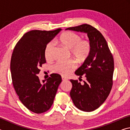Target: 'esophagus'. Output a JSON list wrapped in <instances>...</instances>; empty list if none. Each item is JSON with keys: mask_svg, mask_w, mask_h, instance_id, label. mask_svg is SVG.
<instances>
[{"mask_svg": "<svg viewBox=\"0 0 130 130\" xmlns=\"http://www.w3.org/2000/svg\"><path fill=\"white\" fill-rule=\"evenodd\" d=\"M62 79L63 81H65V80H68L67 78H66V77H63V76H62Z\"/></svg>", "mask_w": 130, "mask_h": 130, "instance_id": "obj_1", "label": "esophagus"}]
</instances>
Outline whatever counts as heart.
Returning <instances> with one entry per match:
<instances>
[{
  "mask_svg": "<svg viewBox=\"0 0 130 130\" xmlns=\"http://www.w3.org/2000/svg\"><path fill=\"white\" fill-rule=\"evenodd\" d=\"M59 41L64 46L70 49L72 56L79 61L86 60L91 52V45L90 42L87 39H82L80 35L74 32L68 31L63 32L60 37ZM53 46V43L52 42H50L46 46L45 49L46 58H50ZM76 63L73 60L67 61H59L54 65L53 70L61 75L67 76L76 69Z\"/></svg>",
  "mask_w": 130,
  "mask_h": 130,
  "instance_id": "obj_1",
  "label": "heart"
}]
</instances>
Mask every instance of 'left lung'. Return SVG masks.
I'll return each mask as SVG.
<instances>
[{"mask_svg": "<svg viewBox=\"0 0 130 130\" xmlns=\"http://www.w3.org/2000/svg\"><path fill=\"white\" fill-rule=\"evenodd\" d=\"M66 30L87 34L91 50L84 62L75 72L76 75L86 81L81 84L70 80L72 88L70 95L75 106L81 111L91 112L98 108L108 96L113 84L114 61L106 40L96 28L83 24Z\"/></svg>", "mask_w": 130, "mask_h": 130, "instance_id": "left-lung-1", "label": "left lung"}]
</instances>
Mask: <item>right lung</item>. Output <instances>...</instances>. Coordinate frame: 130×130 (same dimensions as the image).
<instances>
[{
  "mask_svg": "<svg viewBox=\"0 0 130 130\" xmlns=\"http://www.w3.org/2000/svg\"><path fill=\"white\" fill-rule=\"evenodd\" d=\"M61 30L30 31L18 42L12 53L10 69L13 86L22 104L34 113H43L50 108L62 81L58 74H52L42 83L37 76L39 68L46 63V46Z\"/></svg>",
  "mask_w": 130,
  "mask_h": 130,
  "instance_id": "1",
  "label": "right lung"
}]
</instances>
